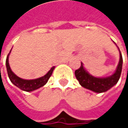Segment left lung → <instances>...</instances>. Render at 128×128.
Wrapping results in <instances>:
<instances>
[{
	"instance_id": "1",
	"label": "left lung",
	"mask_w": 128,
	"mask_h": 128,
	"mask_svg": "<svg viewBox=\"0 0 128 128\" xmlns=\"http://www.w3.org/2000/svg\"><path fill=\"white\" fill-rule=\"evenodd\" d=\"M119 62L117 66L115 72L110 76L106 78H96L89 74L84 68L83 64L81 63V66L75 71V76L79 84L84 88L90 90L95 92H104L113 88L118 82L122 69V56L119 50Z\"/></svg>"
}]
</instances>
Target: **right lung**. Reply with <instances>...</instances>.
Masks as SVG:
<instances>
[{"label": "right lung", "instance_id": "add662e5", "mask_svg": "<svg viewBox=\"0 0 128 128\" xmlns=\"http://www.w3.org/2000/svg\"><path fill=\"white\" fill-rule=\"evenodd\" d=\"M9 56H10V53L7 56L6 60V70H7V73L9 76V78L13 84H14L16 87H18V88H20L24 91L31 92V91L38 89L40 88L43 87L44 85H45L46 84V82H48L49 78H50V76L53 72V70L55 69V66H52L50 69V70L45 76L38 78H36V79H32V80L23 79V78H20L18 76H17L11 70V68H10V64H9Z\"/></svg>", "mask_w": 128, "mask_h": 128}]
</instances>
